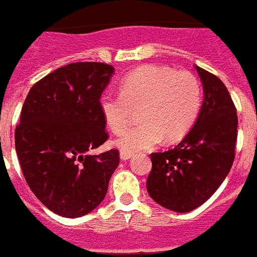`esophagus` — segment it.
<instances>
[{
  "instance_id": "esophagus-1",
  "label": "esophagus",
  "mask_w": 257,
  "mask_h": 257,
  "mask_svg": "<svg viewBox=\"0 0 257 257\" xmlns=\"http://www.w3.org/2000/svg\"><path fill=\"white\" fill-rule=\"evenodd\" d=\"M131 157H132V153H128V152H124V150L120 152V158H121V161H126V160H129Z\"/></svg>"
}]
</instances>
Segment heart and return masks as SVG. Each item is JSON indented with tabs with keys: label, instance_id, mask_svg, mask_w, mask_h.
Listing matches in <instances>:
<instances>
[{
	"label": "heart",
	"instance_id": "1",
	"mask_svg": "<svg viewBox=\"0 0 257 257\" xmlns=\"http://www.w3.org/2000/svg\"><path fill=\"white\" fill-rule=\"evenodd\" d=\"M99 108L110 132L121 133L139 110L140 125L122 133L114 145L136 153L161 143H174L186 136L202 108V88L189 71L145 66L126 75L120 93H103Z\"/></svg>",
	"mask_w": 257,
	"mask_h": 257
}]
</instances>
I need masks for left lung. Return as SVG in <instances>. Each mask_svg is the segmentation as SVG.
Masks as SVG:
<instances>
[{
  "mask_svg": "<svg viewBox=\"0 0 257 257\" xmlns=\"http://www.w3.org/2000/svg\"><path fill=\"white\" fill-rule=\"evenodd\" d=\"M204 99L193 129L173 149L152 153L148 193L162 207L189 212L215 193L235 160L236 108L223 81L195 66Z\"/></svg>",
  "mask_w": 257,
  "mask_h": 257,
  "instance_id": "1",
  "label": "left lung"
}]
</instances>
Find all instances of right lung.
<instances>
[{
  "label": "right lung",
  "instance_id": "add662e5",
  "mask_svg": "<svg viewBox=\"0 0 257 257\" xmlns=\"http://www.w3.org/2000/svg\"><path fill=\"white\" fill-rule=\"evenodd\" d=\"M114 68L76 62L53 71L29 91L16 126V150L27 185L46 207L79 218L103 202L118 166L117 149L87 152L108 140L100 96Z\"/></svg>",
  "mask_w": 257,
  "mask_h": 257
}]
</instances>
